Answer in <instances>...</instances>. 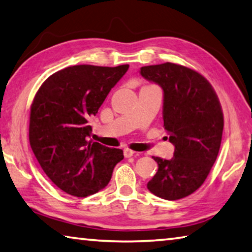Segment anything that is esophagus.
Instances as JSON below:
<instances>
[{
  "label": "esophagus",
  "instance_id": "obj_1",
  "mask_svg": "<svg viewBox=\"0 0 252 252\" xmlns=\"http://www.w3.org/2000/svg\"><path fill=\"white\" fill-rule=\"evenodd\" d=\"M123 155H125L126 158H130L134 155V151L130 150V149H125V150H123Z\"/></svg>",
  "mask_w": 252,
  "mask_h": 252
}]
</instances>
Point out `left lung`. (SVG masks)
Listing matches in <instances>:
<instances>
[{
	"label": "left lung",
	"mask_w": 252,
	"mask_h": 252,
	"mask_svg": "<svg viewBox=\"0 0 252 252\" xmlns=\"http://www.w3.org/2000/svg\"><path fill=\"white\" fill-rule=\"evenodd\" d=\"M140 70L163 89L164 130L176 147L172 159L152 157L159 168L147 187L159 198L182 199L203 185L215 164L222 139V108L198 71L171 62Z\"/></svg>",
	"instance_id": "obj_1"
}]
</instances>
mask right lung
Wrapping results in <instances>:
<instances>
[{
    "label": "right lung",
    "instance_id": "add662e5",
    "mask_svg": "<svg viewBox=\"0 0 252 252\" xmlns=\"http://www.w3.org/2000/svg\"><path fill=\"white\" fill-rule=\"evenodd\" d=\"M127 69L67 66L50 75L34 95L30 146L46 176L67 194L84 198L103 189L125 158L121 149L89 140V121Z\"/></svg>",
    "mask_w": 252,
    "mask_h": 252
}]
</instances>
